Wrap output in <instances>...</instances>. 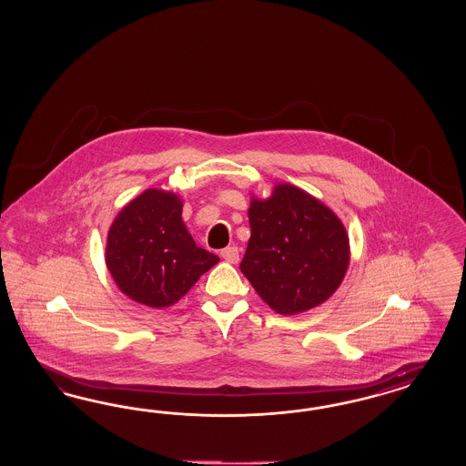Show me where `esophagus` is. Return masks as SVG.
Instances as JSON below:
<instances>
[{
	"mask_svg": "<svg viewBox=\"0 0 466 466\" xmlns=\"http://www.w3.org/2000/svg\"><path fill=\"white\" fill-rule=\"evenodd\" d=\"M220 256L226 259L227 263H232V265L239 263V249L236 246H228L226 249H222Z\"/></svg>",
	"mask_w": 466,
	"mask_h": 466,
	"instance_id": "esophagus-1",
	"label": "esophagus"
}]
</instances>
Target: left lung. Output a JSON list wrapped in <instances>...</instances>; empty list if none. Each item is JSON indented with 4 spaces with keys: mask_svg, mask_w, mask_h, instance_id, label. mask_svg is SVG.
I'll return each instance as SVG.
<instances>
[{
    "mask_svg": "<svg viewBox=\"0 0 466 466\" xmlns=\"http://www.w3.org/2000/svg\"><path fill=\"white\" fill-rule=\"evenodd\" d=\"M251 238L240 271L271 309L292 316L323 304L350 261L339 217L292 184L249 207Z\"/></svg>",
    "mask_w": 466,
    "mask_h": 466,
    "instance_id": "left-lung-1",
    "label": "left lung"
}]
</instances>
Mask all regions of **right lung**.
<instances>
[{
  "label": "right lung",
  "instance_id": "1",
  "mask_svg": "<svg viewBox=\"0 0 466 466\" xmlns=\"http://www.w3.org/2000/svg\"><path fill=\"white\" fill-rule=\"evenodd\" d=\"M181 212L183 203L174 193L147 189L116 217L106 265L129 299L167 308L218 263V256L198 248Z\"/></svg>",
  "mask_w": 466,
  "mask_h": 466
}]
</instances>
